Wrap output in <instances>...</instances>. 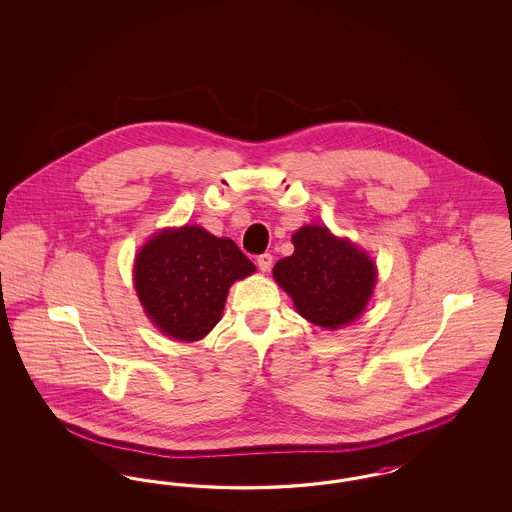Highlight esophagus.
<instances>
[{"instance_id": "1", "label": "esophagus", "mask_w": 512, "mask_h": 512, "mask_svg": "<svg viewBox=\"0 0 512 512\" xmlns=\"http://www.w3.org/2000/svg\"><path fill=\"white\" fill-rule=\"evenodd\" d=\"M257 265H259V268H261L263 272H268L270 267H272V255H270V253L259 255V257H257Z\"/></svg>"}]
</instances>
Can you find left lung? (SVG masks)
Listing matches in <instances>:
<instances>
[{
	"label": "left lung",
	"instance_id": "1",
	"mask_svg": "<svg viewBox=\"0 0 512 512\" xmlns=\"http://www.w3.org/2000/svg\"><path fill=\"white\" fill-rule=\"evenodd\" d=\"M293 247L272 274L292 295L301 317L334 330L365 311L376 282L368 255L338 240L326 226H303L293 234Z\"/></svg>",
	"mask_w": 512,
	"mask_h": 512
}]
</instances>
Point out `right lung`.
Wrapping results in <instances>:
<instances>
[{"label": "right lung", "instance_id": "add662e5", "mask_svg": "<svg viewBox=\"0 0 512 512\" xmlns=\"http://www.w3.org/2000/svg\"><path fill=\"white\" fill-rule=\"evenodd\" d=\"M255 265L228 238L201 226L153 236L138 253L134 284L151 322L174 340L197 341L219 322L230 286Z\"/></svg>", "mask_w": 512, "mask_h": 512}]
</instances>
